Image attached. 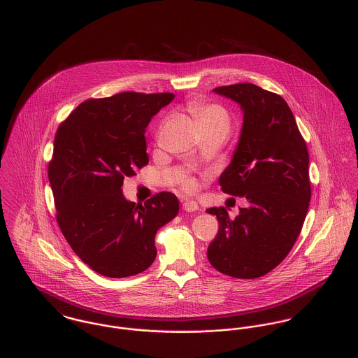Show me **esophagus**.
<instances>
[{
	"mask_svg": "<svg viewBox=\"0 0 358 358\" xmlns=\"http://www.w3.org/2000/svg\"><path fill=\"white\" fill-rule=\"evenodd\" d=\"M182 209H184L185 212H196V210L199 209V206H198V203L194 202V201H185V202L182 203Z\"/></svg>",
	"mask_w": 358,
	"mask_h": 358,
	"instance_id": "1",
	"label": "esophagus"
}]
</instances>
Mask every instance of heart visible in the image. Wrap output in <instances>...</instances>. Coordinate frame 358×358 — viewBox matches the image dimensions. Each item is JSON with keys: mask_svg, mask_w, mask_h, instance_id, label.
I'll list each match as a JSON object with an SVG mask.
<instances>
[{"mask_svg": "<svg viewBox=\"0 0 358 358\" xmlns=\"http://www.w3.org/2000/svg\"><path fill=\"white\" fill-rule=\"evenodd\" d=\"M188 109L195 116L202 131L221 133L225 136L229 131L231 116L222 105L205 102L202 99H194L188 103ZM182 188L185 191H192L195 188V181L189 177H185L182 180Z\"/></svg>", "mask_w": 358, "mask_h": 358, "instance_id": "heart-1", "label": "heart"}]
</instances>
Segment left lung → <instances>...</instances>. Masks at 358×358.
I'll use <instances>...</instances> for the list:
<instances>
[{"label":"left lung","instance_id":"obj_1","mask_svg":"<svg viewBox=\"0 0 358 358\" xmlns=\"http://www.w3.org/2000/svg\"><path fill=\"white\" fill-rule=\"evenodd\" d=\"M213 91L243 112L239 143L218 182L249 206L234 220L224 208L208 209L220 224L208 259L225 275L253 280L285 259L301 231L311 199L308 152L281 95L252 83Z\"/></svg>","mask_w":358,"mask_h":358}]
</instances>
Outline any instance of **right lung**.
<instances>
[{
	"label": "right lung",
	"instance_id": "add662e5",
	"mask_svg": "<svg viewBox=\"0 0 358 358\" xmlns=\"http://www.w3.org/2000/svg\"><path fill=\"white\" fill-rule=\"evenodd\" d=\"M171 92H120L80 103L55 134L48 178L57 221L73 252L95 273L126 278L156 257L155 235L180 209L171 192L129 202L124 177L148 164L145 129Z\"/></svg>",
	"mask_w": 358,
	"mask_h": 358
}]
</instances>
